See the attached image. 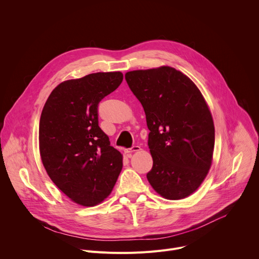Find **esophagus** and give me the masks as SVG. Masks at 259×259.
<instances>
[{"label":"esophagus","mask_w":259,"mask_h":259,"mask_svg":"<svg viewBox=\"0 0 259 259\" xmlns=\"http://www.w3.org/2000/svg\"><path fill=\"white\" fill-rule=\"evenodd\" d=\"M140 150H141L140 146L134 145V146L131 147V149H126V150H124V152H125V154H127L128 156H130L132 153H134V152H139Z\"/></svg>","instance_id":"esophagus-1"}]
</instances>
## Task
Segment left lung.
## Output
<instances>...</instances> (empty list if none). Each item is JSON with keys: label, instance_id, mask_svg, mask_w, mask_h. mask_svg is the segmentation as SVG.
Instances as JSON below:
<instances>
[{"label": "left lung", "instance_id": "obj_1", "mask_svg": "<svg viewBox=\"0 0 259 259\" xmlns=\"http://www.w3.org/2000/svg\"><path fill=\"white\" fill-rule=\"evenodd\" d=\"M125 79L145 113L153 168L146 177L167 200L194 194L212 165L215 130L209 106L196 84L163 65L131 70Z\"/></svg>", "mask_w": 259, "mask_h": 259}]
</instances>
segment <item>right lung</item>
<instances>
[{
  "label": "right lung",
  "instance_id": "1",
  "mask_svg": "<svg viewBox=\"0 0 259 259\" xmlns=\"http://www.w3.org/2000/svg\"><path fill=\"white\" fill-rule=\"evenodd\" d=\"M123 81L121 71L66 80L49 95L40 119L44 168L72 202L93 207L112 193L123 168L122 154L98 126V103Z\"/></svg>",
  "mask_w": 259,
  "mask_h": 259
}]
</instances>
